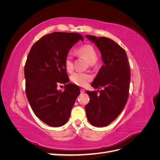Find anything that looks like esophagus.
Masks as SVG:
<instances>
[{"instance_id": "1", "label": "esophagus", "mask_w": 160, "mask_h": 160, "mask_svg": "<svg viewBox=\"0 0 160 160\" xmlns=\"http://www.w3.org/2000/svg\"><path fill=\"white\" fill-rule=\"evenodd\" d=\"M85 90L84 89H81V93H84Z\"/></svg>"}]
</instances>
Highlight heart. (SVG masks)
<instances>
[{"label":"heart","instance_id":"obj_1","mask_svg":"<svg viewBox=\"0 0 160 160\" xmlns=\"http://www.w3.org/2000/svg\"><path fill=\"white\" fill-rule=\"evenodd\" d=\"M77 55L83 56L90 64H94L98 59V55L95 48L89 44H86L79 47L76 50ZM65 67L68 72H72L74 69L73 59L71 54H68L65 60ZM93 79V76L88 72H76L71 77V80L74 84L84 87L88 85Z\"/></svg>","mask_w":160,"mask_h":160}]
</instances>
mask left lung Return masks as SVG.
<instances>
[{"instance_id":"left-lung-1","label":"left lung","mask_w":160,"mask_h":160,"mask_svg":"<svg viewBox=\"0 0 160 160\" xmlns=\"http://www.w3.org/2000/svg\"><path fill=\"white\" fill-rule=\"evenodd\" d=\"M95 43L103 65L91 85L98 91H87L89 102L85 105L89 123L95 127L109 125L122 113L129 97L130 69L125 51L107 37L86 35Z\"/></svg>"}]
</instances>
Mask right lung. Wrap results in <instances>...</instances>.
Listing matches in <instances>:
<instances>
[{
    "instance_id": "right-lung-1",
    "label": "right lung",
    "mask_w": 160,
    "mask_h": 160,
    "mask_svg": "<svg viewBox=\"0 0 160 160\" xmlns=\"http://www.w3.org/2000/svg\"><path fill=\"white\" fill-rule=\"evenodd\" d=\"M79 40L83 37L79 33L54 32L37 41L28 55L24 70L26 95L34 113L49 126L67 123L80 94L79 87L72 83L62 92L56 89L59 83L69 82L65 57Z\"/></svg>"
}]
</instances>
